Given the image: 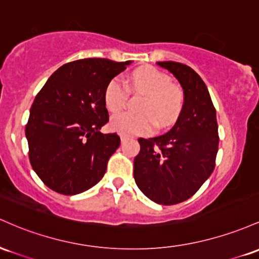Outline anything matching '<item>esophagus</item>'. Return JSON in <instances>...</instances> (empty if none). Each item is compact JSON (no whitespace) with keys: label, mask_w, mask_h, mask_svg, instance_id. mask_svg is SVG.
I'll list each match as a JSON object with an SVG mask.
<instances>
[{"label":"esophagus","mask_w":259,"mask_h":259,"mask_svg":"<svg viewBox=\"0 0 259 259\" xmlns=\"http://www.w3.org/2000/svg\"><path fill=\"white\" fill-rule=\"evenodd\" d=\"M120 137H121V141H122V142H124V141H127V139L130 138V136L124 135V133H121V135H120Z\"/></svg>","instance_id":"1"}]
</instances>
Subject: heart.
Wrapping results in <instances>:
<instances>
[{
	"mask_svg": "<svg viewBox=\"0 0 259 259\" xmlns=\"http://www.w3.org/2000/svg\"><path fill=\"white\" fill-rule=\"evenodd\" d=\"M131 91L145 94L139 105V114L121 112L112 116L110 126L124 135H145L154 127L166 128L177 121L185 106V93L172 84L170 77L154 67H144L131 73L124 80ZM127 89L120 79L107 83L104 101L110 112H118L127 103Z\"/></svg>",
	"mask_w": 259,
	"mask_h": 259,
	"instance_id": "b5f03b06",
	"label": "heart"
}]
</instances>
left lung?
I'll return each mask as SVG.
<instances>
[{
  "label": "left lung",
  "mask_w": 259,
  "mask_h": 259,
  "mask_svg": "<svg viewBox=\"0 0 259 259\" xmlns=\"http://www.w3.org/2000/svg\"><path fill=\"white\" fill-rule=\"evenodd\" d=\"M176 77L185 106L175 126L154 138H139L133 176L153 202L172 205L191 198L215 167L219 144L217 111L208 88L191 67L174 61L158 62Z\"/></svg>",
  "instance_id": "obj_1"
}]
</instances>
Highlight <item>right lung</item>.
<instances>
[{"label": "right lung", "instance_id": "right-lung-1", "mask_svg": "<svg viewBox=\"0 0 259 259\" xmlns=\"http://www.w3.org/2000/svg\"><path fill=\"white\" fill-rule=\"evenodd\" d=\"M131 63L107 59L68 62L37 93L25 126L29 160L55 192L73 196L97 185L121 139L100 132L109 122L107 83Z\"/></svg>", "mask_w": 259, "mask_h": 259}]
</instances>
